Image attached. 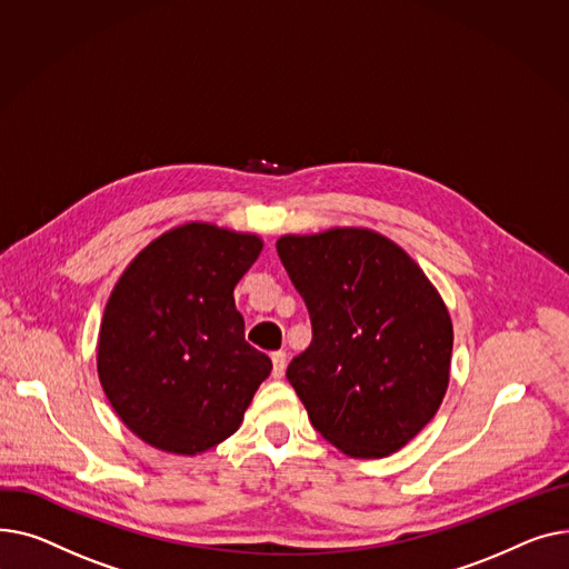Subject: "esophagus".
Here are the masks:
<instances>
[{
  "label": "esophagus",
  "mask_w": 569,
  "mask_h": 569,
  "mask_svg": "<svg viewBox=\"0 0 569 569\" xmlns=\"http://www.w3.org/2000/svg\"><path fill=\"white\" fill-rule=\"evenodd\" d=\"M271 360H273V377L282 379L284 377V367H287V353L284 351H273Z\"/></svg>",
  "instance_id": "obj_1"
}]
</instances>
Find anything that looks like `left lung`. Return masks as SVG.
Segmentation results:
<instances>
[{"mask_svg": "<svg viewBox=\"0 0 569 569\" xmlns=\"http://www.w3.org/2000/svg\"><path fill=\"white\" fill-rule=\"evenodd\" d=\"M276 248L312 319V342L287 379L315 429L349 457L405 448L450 381L441 293L402 248L365 227L287 233Z\"/></svg>", "mask_w": 569, "mask_h": 569, "instance_id": "obj_1", "label": "left lung"}]
</instances>
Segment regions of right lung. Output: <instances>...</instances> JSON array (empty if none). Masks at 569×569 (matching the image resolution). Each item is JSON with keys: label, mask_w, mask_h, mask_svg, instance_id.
I'll return each instance as SVG.
<instances>
[{"label": "right lung", "mask_w": 569, "mask_h": 569, "mask_svg": "<svg viewBox=\"0 0 569 569\" xmlns=\"http://www.w3.org/2000/svg\"><path fill=\"white\" fill-rule=\"evenodd\" d=\"M261 248L257 233L188 222L160 233L114 284L98 332V379L144 443L192 457L241 427L273 370L246 342L233 303Z\"/></svg>", "instance_id": "obj_1"}]
</instances>
